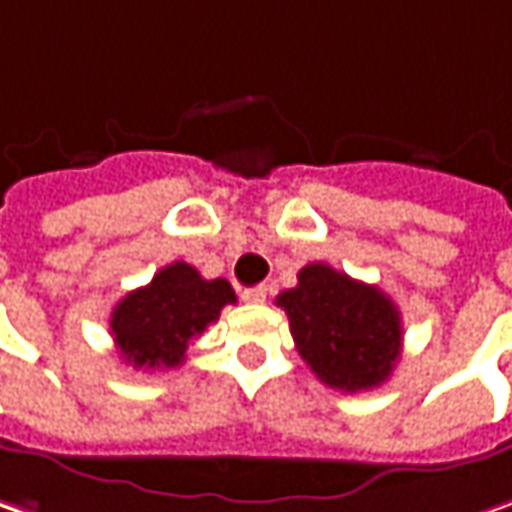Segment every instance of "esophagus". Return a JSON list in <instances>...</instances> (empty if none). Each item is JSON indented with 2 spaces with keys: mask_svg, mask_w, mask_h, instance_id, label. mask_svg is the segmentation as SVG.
I'll use <instances>...</instances> for the list:
<instances>
[{
  "mask_svg": "<svg viewBox=\"0 0 512 512\" xmlns=\"http://www.w3.org/2000/svg\"><path fill=\"white\" fill-rule=\"evenodd\" d=\"M240 298L246 300V303H263L266 300V286H249V289H243Z\"/></svg>",
  "mask_w": 512,
  "mask_h": 512,
  "instance_id": "esophagus-1",
  "label": "esophagus"
}]
</instances>
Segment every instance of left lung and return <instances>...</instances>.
<instances>
[{
    "label": "left lung",
    "mask_w": 512,
    "mask_h": 512,
    "mask_svg": "<svg viewBox=\"0 0 512 512\" xmlns=\"http://www.w3.org/2000/svg\"><path fill=\"white\" fill-rule=\"evenodd\" d=\"M300 358L326 387H381L401 358V312L378 289L344 272L309 263L298 286L278 295Z\"/></svg>",
    "instance_id": "left-lung-1"
}]
</instances>
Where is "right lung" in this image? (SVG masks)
I'll use <instances>...</instances> for the list:
<instances>
[{
  "instance_id": "obj_1",
  "label": "right lung",
  "mask_w": 512,
  "mask_h": 512,
  "mask_svg": "<svg viewBox=\"0 0 512 512\" xmlns=\"http://www.w3.org/2000/svg\"><path fill=\"white\" fill-rule=\"evenodd\" d=\"M234 300L229 280H206L194 266L174 260L114 306V346L134 369L180 367L191 341Z\"/></svg>"
}]
</instances>
